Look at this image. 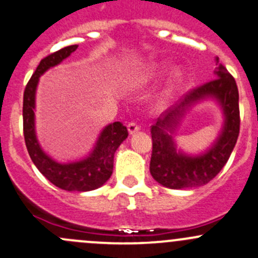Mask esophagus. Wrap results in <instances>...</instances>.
<instances>
[{
    "mask_svg": "<svg viewBox=\"0 0 258 258\" xmlns=\"http://www.w3.org/2000/svg\"><path fill=\"white\" fill-rule=\"evenodd\" d=\"M141 127L138 126L137 123H135V122H131V123H128V126H127V130H128V134L130 135H135L136 132L140 131Z\"/></svg>",
    "mask_w": 258,
    "mask_h": 258,
    "instance_id": "1",
    "label": "esophagus"
}]
</instances>
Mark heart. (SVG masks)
Instances as JSON below:
<instances>
[{
  "label": "heart",
  "instance_id": "obj_1",
  "mask_svg": "<svg viewBox=\"0 0 258 258\" xmlns=\"http://www.w3.org/2000/svg\"><path fill=\"white\" fill-rule=\"evenodd\" d=\"M184 80V72L181 68H175L173 69V72L170 73L169 77H168L167 81H165L163 89L159 91V94L157 95L156 104L158 107H163L170 100L174 97V95L177 94V91L180 88V85L183 84Z\"/></svg>",
  "mask_w": 258,
  "mask_h": 258
}]
</instances>
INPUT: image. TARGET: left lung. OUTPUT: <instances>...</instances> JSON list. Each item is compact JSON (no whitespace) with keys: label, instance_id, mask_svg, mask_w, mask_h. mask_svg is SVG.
Returning <instances> with one entry per match:
<instances>
[{"label":"left lung","instance_id":"8db88e82","mask_svg":"<svg viewBox=\"0 0 258 258\" xmlns=\"http://www.w3.org/2000/svg\"><path fill=\"white\" fill-rule=\"evenodd\" d=\"M216 79L188 93L175 108L165 111L152 126V157L150 170L157 183L169 189H189L208 184L218 175L232 150L240 132V110L236 81L226 68L219 64ZM213 99L221 107L223 127L212 146L199 155H189L177 147L175 134L183 116L195 104Z\"/></svg>","mask_w":258,"mask_h":258}]
</instances>
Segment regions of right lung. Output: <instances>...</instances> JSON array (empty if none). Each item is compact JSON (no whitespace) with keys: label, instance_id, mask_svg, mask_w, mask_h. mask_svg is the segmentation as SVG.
<instances>
[{"label":"right lung","instance_id":"right-lung-1","mask_svg":"<svg viewBox=\"0 0 258 258\" xmlns=\"http://www.w3.org/2000/svg\"><path fill=\"white\" fill-rule=\"evenodd\" d=\"M78 45H69L40 60L23 94V132L27 150L32 162L51 184L68 191H90L100 188L112 174L113 156L128 136L121 122L107 124L100 132L90 153L73 162H58L45 153L36 132V94L39 78L50 68L60 64L77 50Z\"/></svg>","mask_w":258,"mask_h":258}]
</instances>
